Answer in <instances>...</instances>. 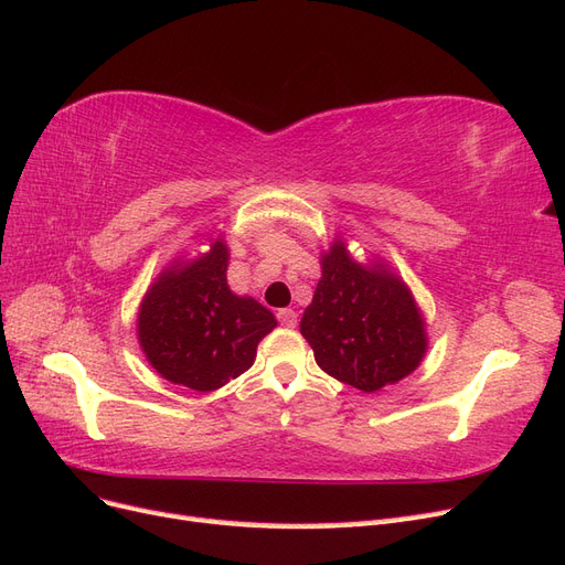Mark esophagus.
<instances>
[{
	"label": "esophagus",
	"instance_id": "34e87169",
	"mask_svg": "<svg viewBox=\"0 0 565 565\" xmlns=\"http://www.w3.org/2000/svg\"><path fill=\"white\" fill-rule=\"evenodd\" d=\"M278 320H280V324H285V328H295V324H297V313L292 309H280L278 311Z\"/></svg>",
	"mask_w": 565,
	"mask_h": 565
}]
</instances>
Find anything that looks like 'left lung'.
Wrapping results in <instances>:
<instances>
[{"mask_svg":"<svg viewBox=\"0 0 565 565\" xmlns=\"http://www.w3.org/2000/svg\"><path fill=\"white\" fill-rule=\"evenodd\" d=\"M320 280L299 330L330 377L374 393L413 374L429 349L413 289L382 259L358 262L337 235L320 254Z\"/></svg>","mask_w":565,"mask_h":565,"instance_id":"obj_1","label":"left lung"}]
</instances>
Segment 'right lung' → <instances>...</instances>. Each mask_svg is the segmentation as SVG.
<instances>
[{
    "instance_id": "1",
    "label": "right lung",
    "mask_w": 565,
    "mask_h": 565,
    "mask_svg": "<svg viewBox=\"0 0 565 565\" xmlns=\"http://www.w3.org/2000/svg\"><path fill=\"white\" fill-rule=\"evenodd\" d=\"M204 241L210 249L177 256L158 273L136 313V339L152 370L200 393L247 372L259 341L278 324L264 303L228 287L224 237Z\"/></svg>"
}]
</instances>
